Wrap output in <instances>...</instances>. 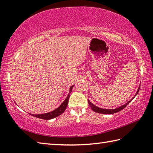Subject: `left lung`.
Here are the masks:
<instances>
[{
  "instance_id": "left-lung-1",
  "label": "left lung",
  "mask_w": 153,
  "mask_h": 153,
  "mask_svg": "<svg viewBox=\"0 0 153 153\" xmlns=\"http://www.w3.org/2000/svg\"><path fill=\"white\" fill-rule=\"evenodd\" d=\"M140 86L138 87V90H137V92L136 93V94L134 95V97L131 98V100H129V101L127 102L126 104H124L123 105H121V107H119L117 108H113V109H108V108H100L97 107V106L94 105V104H92V103L89 100H88V104L90 105V107H91V109L92 111H94V112L96 113H102V114H113V113H117L119 111H120L123 109V108H125L127 105H128L129 102H130L131 100H132L134 97H136V96L138 94V93L139 92V90H140Z\"/></svg>"
}]
</instances>
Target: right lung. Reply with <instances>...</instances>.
<instances>
[{"instance_id":"obj_1","label":"right lung","mask_w":153,"mask_h":153,"mask_svg":"<svg viewBox=\"0 0 153 153\" xmlns=\"http://www.w3.org/2000/svg\"><path fill=\"white\" fill-rule=\"evenodd\" d=\"M74 86V85L71 86L69 88V92L67 97H66L64 101L61 103V105L59 106V107H57L56 109L53 110L51 111V112L48 113H43V114H37V115H34V114H30L31 115L33 116V117H37V118H40V119H42V120H51V119L55 118L56 117H58L59 115H61L62 113H63V112L65 111L67 106L68 105V101H69V98L70 97V93L71 92L72 88Z\"/></svg>"}]
</instances>
